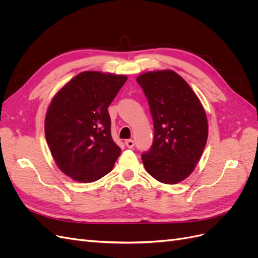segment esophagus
Listing matches in <instances>:
<instances>
[{
	"instance_id": "obj_1",
	"label": "esophagus",
	"mask_w": 258,
	"mask_h": 258,
	"mask_svg": "<svg viewBox=\"0 0 258 258\" xmlns=\"http://www.w3.org/2000/svg\"><path fill=\"white\" fill-rule=\"evenodd\" d=\"M124 144H126V146H127L128 148H132V147L135 146L134 140H126V142H124Z\"/></svg>"
}]
</instances>
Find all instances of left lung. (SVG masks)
<instances>
[{"label": "left lung", "mask_w": 258, "mask_h": 258, "mask_svg": "<svg viewBox=\"0 0 258 258\" xmlns=\"http://www.w3.org/2000/svg\"><path fill=\"white\" fill-rule=\"evenodd\" d=\"M137 82L154 120V142L142 154L143 165L160 183L177 184L191 174L206 147V111L190 86L172 70L145 72Z\"/></svg>", "instance_id": "8db88e82"}]
</instances>
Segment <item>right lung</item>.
Here are the masks:
<instances>
[{
  "mask_svg": "<svg viewBox=\"0 0 258 258\" xmlns=\"http://www.w3.org/2000/svg\"><path fill=\"white\" fill-rule=\"evenodd\" d=\"M127 79L85 71L53 96L45 116L46 142L57 167L74 181H98L111 172L119 157L107 107Z\"/></svg>",
  "mask_w": 258,
  "mask_h": 258,
  "instance_id": "1",
  "label": "right lung"
}]
</instances>
